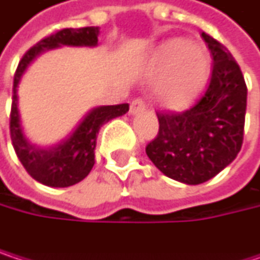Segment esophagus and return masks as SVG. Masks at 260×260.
Wrapping results in <instances>:
<instances>
[{
  "mask_svg": "<svg viewBox=\"0 0 260 260\" xmlns=\"http://www.w3.org/2000/svg\"><path fill=\"white\" fill-rule=\"evenodd\" d=\"M145 109V101L142 98H135L132 103H130V112L132 113H139Z\"/></svg>",
  "mask_w": 260,
  "mask_h": 260,
  "instance_id": "34e87169",
  "label": "esophagus"
}]
</instances>
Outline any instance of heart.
<instances>
[{"label":"heart","mask_w":260,"mask_h":260,"mask_svg":"<svg viewBox=\"0 0 260 260\" xmlns=\"http://www.w3.org/2000/svg\"><path fill=\"white\" fill-rule=\"evenodd\" d=\"M154 75L162 80L159 100L170 109L188 107L203 90L210 74V57L201 45L173 39L160 47L153 62Z\"/></svg>","instance_id":"obj_1"}]
</instances>
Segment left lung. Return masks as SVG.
Here are the masks:
<instances>
[{
  "label": "left lung",
  "mask_w": 260,
  "mask_h": 260,
  "mask_svg": "<svg viewBox=\"0 0 260 260\" xmlns=\"http://www.w3.org/2000/svg\"><path fill=\"white\" fill-rule=\"evenodd\" d=\"M212 56L203 96L185 112H157L159 132L147 145L150 160L170 179L200 185L238 156L244 141L247 84L230 51L201 33Z\"/></svg>",
  "instance_id": "left-lung-1"
}]
</instances>
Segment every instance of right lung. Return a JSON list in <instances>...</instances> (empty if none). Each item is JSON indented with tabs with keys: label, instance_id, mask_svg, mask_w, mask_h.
I'll list each match as a JSON object with an SVG mask.
<instances>
[{
	"label": "right lung",
	"instance_id": "obj_1",
	"mask_svg": "<svg viewBox=\"0 0 260 260\" xmlns=\"http://www.w3.org/2000/svg\"><path fill=\"white\" fill-rule=\"evenodd\" d=\"M98 27L62 28L33 45L21 59L13 78V96L10 110V138L18 159L25 171L39 183L51 188H66L81 182L95 164V145L100 127L112 118L128 112V104L101 106L90 110L75 132L59 145L44 150L31 145L21 128L18 110V83L25 68L41 53L60 45L95 47L98 44Z\"/></svg>",
	"mask_w": 260,
	"mask_h": 260
}]
</instances>
